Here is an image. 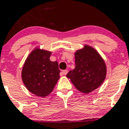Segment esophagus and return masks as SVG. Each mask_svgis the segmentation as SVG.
<instances>
[{
  "label": "esophagus",
  "instance_id": "esophagus-1",
  "mask_svg": "<svg viewBox=\"0 0 129 129\" xmlns=\"http://www.w3.org/2000/svg\"><path fill=\"white\" fill-rule=\"evenodd\" d=\"M68 73V70H63V71H61V75H67V73Z\"/></svg>",
  "mask_w": 129,
  "mask_h": 129
}]
</instances>
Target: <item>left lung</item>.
Masks as SVG:
<instances>
[{
	"label": "left lung",
	"mask_w": 129,
	"mask_h": 129,
	"mask_svg": "<svg viewBox=\"0 0 129 129\" xmlns=\"http://www.w3.org/2000/svg\"><path fill=\"white\" fill-rule=\"evenodd\" d=\"M75 68L66 77L78 91L89 93L98 88L105 80L106 68L105 61L95 49L88 45L75 54Z\"/></svg>",
	"instance_id": "left-lung-1"
}]
</instances>
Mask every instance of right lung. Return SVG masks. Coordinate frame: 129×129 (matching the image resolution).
I'll return each instance as SVG.
<instances>
[{
    "mask_svg": "<svg viewBox=\"0 0 129 129\" xmlns=\"http://www.w3.org/2000/svg\"><path fill=\"white\" fill-rule=\"evenodd\" d=\"M51 52L34 49L26 58L22 69V80L26 88L38 97L51 93L60 78L56 61L50 60Z\"/></svg>",
    "mask_w": 129,
    "mask_h": 129,
    "instance_id": "obj_1",
    "label": "right lung"
}]
</instances>
